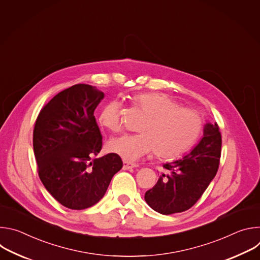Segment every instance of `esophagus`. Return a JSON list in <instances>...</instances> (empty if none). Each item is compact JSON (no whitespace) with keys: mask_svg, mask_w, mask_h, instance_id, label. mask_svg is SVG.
<instances>
[{"mask_svg":"<svg viewBox=\"0 0 260 260\" xmlns=\"http://www.w3.org/2000/svg\"><path fill=\"white\" fill-rule=\"evenodd\" d=\"M138 166L136 164H132V162H128V161H123V170H131V169H134V168H137Z\"/></svg>","mask_w":260,"mask_h":260,"instance_id":"obj_1","label":"esophagus"}]
</instances>
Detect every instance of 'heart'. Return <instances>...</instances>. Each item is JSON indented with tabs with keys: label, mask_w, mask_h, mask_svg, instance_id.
Instances as JSON below:
<instances>
[{
	"label": "heart",
	"mask_w": 260,
	"mask_h": 260,
	"mask_svg": "<svg viewBox=\"0 0 260 260\" xmlns=\"http://www.w3.org/2000/svg\"><path fill=\"white\" fill-rule=\"evenodd\" d=\"M133 104L145 114L138 126L139 134L122 135L108 142V150L126 161H136L154 149L156 156L171 158L180 155L196 142L202 119L194 111L160 92H144L133 96ZM121 104L108 102L99 116L100 124L116 133L120 129Z\"/></svg>",
	"instance_id": "b5f03b06"
}]
</instances>
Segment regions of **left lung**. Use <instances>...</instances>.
<instances>
[{
	"mask_svg": "<svg viewBox=\"0 0 260 260\" xmlns=\"http://www.w3.org/2000/svg\"><path fill=\"white\" fill-rule=\"evenodd\" d=\"M221 134L215 122L204 125L203 138L182 158L164 165L167 173L145 193L154 211L170 215L191 208L216 176L221 155Z\"/></svg>",
	"mask_w": 260,
	"mask_h": 260,
	"instance_id": "obj_1",
	"label": "left lung"
}]
</instances>
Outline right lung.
Returning <instances> with one entry per match:
<instances>
[{"instance_id":"right-lung-1","label":"right lung","mask_w":260,"mask_h":260,"mask_svg":"<svg viewBox=\"0 0 260 260\" xmlns=\"http://www.w3.org/2000/svg\"><path fill=\"white\" fill-rule=\"evenodd\" d=\"M104 96L95 86L73 85L53 96L36 120L32 146L39 177L47 191L72 210L99 203L123 166L114 153L91 160L102 149L93 112Z\"/></svg>"}]
</instances>
